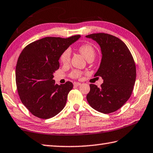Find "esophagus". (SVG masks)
<instances>
[{"label": "esophagus", "mask_w": 153, "mask_h": 153, "mask_svg": "<svg viewBox=\"0 0 153 153\" xmlns=\"http://www.w3.org/2000/svg\"><path fill=\"white\" fill-rule=\"evenodd\" d=\"M80 85H81V83H79V82H74V86H79Z\"/></svg>", "instance_id": "obj_1"}]
</instances>
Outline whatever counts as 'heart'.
Listing matches in <instances>:
<instances>
[{
    "instance_id": "b5f03b06",
    "label": "heart",
    "mask_w": 153,
    "mask_h": 153,
    "mask_svg": "<svg viewBox=\"0 0 153 153\" xmlns=\"http://www.w3.org/2000/svg\"><path fill=\"white\" fill-rule=\"evenodd\" d=\"M78 50L84 56V58L86 59H88L91 58H94L95 55V50L94 46L88 43L80 45L78 48ZM70 59L71 51L70 49H66L62 53L60 58H59V60H60L62 64L64 65H68L70 62ZM82 71L77 70H74L71 71L70 76L74 79H79L82 76Z\"/></svg>"
}]
</instances>
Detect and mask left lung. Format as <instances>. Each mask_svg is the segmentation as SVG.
Masks as SVG:
<instances>
[{"label": "left lung", "instance_id": "8db88e82", "mask_svg": "<svg viewBox=\"0 0 153 153\" xmlns=\"http://www.w3.org/2000/svg\"><path fill=\"white\" fill-rule=\"evenodd\" d=\"M100 44L102 53L100 68L94 76L103 83L100 88L90 84L87 100L93 109L107 114L119 109L130 98L136 79L133 57L123 42L105 33L86 36Z\"/></svg>", "mask_w": 153, "mask_h": 153}]
</instances>
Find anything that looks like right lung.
Instances as JSON below:
<instances>
[{
  "mask_svg": "<svg viewBox=\"0 0 153 153\" xmlns=\"http://www.w3.org/2000/svg\"><path fill=\"white\" fill-rule=\"evenodd\" d=\"M79 37H46L27 45L20 53L16 66L17 91L33 115L47 119L64 109L73 83L55 84L53 74L59 69L62 53Z\"/></svg>",
  "mask_w": 153,
  "mask_h": 153,
  "instance_id": "obj_1",
  "label": "right lung"
}]
</instances>
